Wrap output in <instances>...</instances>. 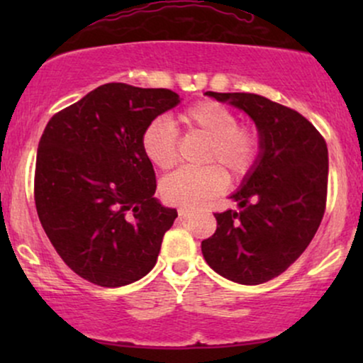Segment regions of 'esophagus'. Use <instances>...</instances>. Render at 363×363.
I'll use <instances>...</instances> for the list:
<instances>
[{"label":"esophagus","instance_id":"1","mask_svg":"<svg viewBox=\"0 0 363 363\" xmlns=\"http://www.w3.org/2000/svg\"><path fill=\"white\" fill-rule=\"evenodd\" d=\"M191 215H193V211L187 210V208H181V210H179V216H181V218H189Z\"/></svg>","mask_w":363,"mask_h":363}]
</instances>
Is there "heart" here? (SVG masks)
I'll list each match as a JSON object with an SVG mask.
<instances>
[{
  "label": "heart",
  "mask_w": 363,
  "mask_h": 363,
  "mask_svg": "<svg viewBox=\"0 0 363 363\" xmlns=\"http://www.w3.org/2000/svg\"><path fill=\"white\" fill-rule=\"evenodd\" d=\"M181 121L189 131L208 138L201 169H179L162 181V198L170 205L198 208L225 187V172L242 179L251 172L259 155V140L247 126H239L228 107L213 101L199 102L182 112ZM141 150L153 165L167 170L177 160V131L172 121L157 118L141 135Z\"/></svg>",
  "instance_id": "obj_1"
}]
</instances>
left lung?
Returning <instances> with one entry per match:
<instances>
[{
	"label": "left lung",
	"instance_id": "8db88e82",
	"mask_svg": "<svg viewBox=\"0 0 363 363\" xmlns=\"http://www.w3.org/2000/svg\"><path fill=\"white\" fill-rule=\"evenodd\" d=\"M206 95L252 119L259 155L230 194L239 211L215 213L216 232L201 252L227 280L259 285L285 272L318 232L326 208V141L297 111L261 95Z\"/></svg>",
	"mask_w": 363,
	"mask_h": 363
}]
</instances>
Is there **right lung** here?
<instances>
[{
    "label": "right lung",
    "instance_id": "1",
    "mask_svg": "<svg viewBox=\"0 0 363 363\" xmlns=\"http://www.w3.org/2000/svg\"><path fill=\"white\" fill-rule=\"evenodd\" d=\"M181 104L176 91L106 83L45 126L37 148L35 208L61 259L101 286L152 272L177 218L155 198L145 128Z\"/></svg>",
    "mask_w": 363,
    "mask_h": 363
}]
</instances>
